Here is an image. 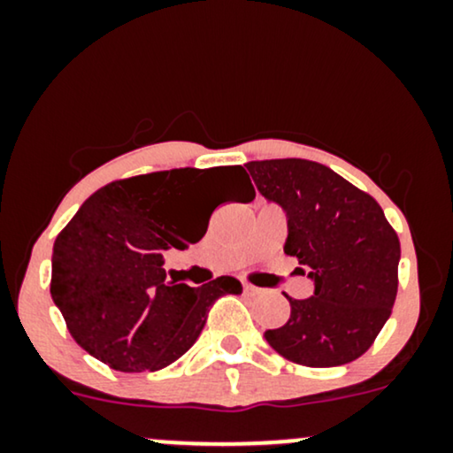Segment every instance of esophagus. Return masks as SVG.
Listing matches in <instances>:
<instances>
[{
    "mask_svg": "<svg viewBox=\"0 0 453 453\" xmlns=\"http://www.w3.org/2000/svg\"><path fill=\"white\" fill-rule=\"evenodd\" d=\"M242 292H244V294H257V288H256V285L244 283V280H242Z\"/></svg>",
    "mask_w": 453,
    "mask_h": 453,
    "instance_id": "1",
    "label": "esophagus"
}]
</instances>
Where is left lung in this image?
<instances>
[{"label":"left lung","instance_id":"left-lung-1","mask_svg":"<svg viewBox=\"0 0 453 453\" xmlns=\"http://www.w3.org/2000/svg\"><path fill=\"white\" fill-rule=\"evenodd\" d=\"M257 191L288 217L283 251L311 268L315 292L289 298L288 324L266 330L285 360L327 368L368 351L398 292L400 242L381 206L327 165L309 159L249 161Z\"/></svg>","mask_w":453,"mask_h":453}]
</instances>
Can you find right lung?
Wrapping results in <instances>:
<instances>
[{"label":"right lung","instance_id":"1","mask_svg":"<svg viewBox=\"0 0 453 453\" xmlns=\"http://www.w3.org/2000/svg\"><path fill=\"white\" fill-rule=\"evenodd\" d=\"M256 197L242 165L114 180L97 189L61 230L53 247L50 296L72 339L121 372H153L179 360L200 336L209 309L241 280L219 277L202 288L165 283L164 253L206 234L191 219L197 197L219 180Z\"/></svg>","mask_w":453,"mask_h":453}]
</instances>
